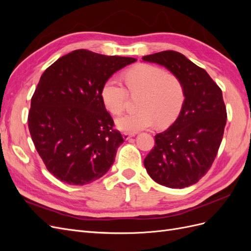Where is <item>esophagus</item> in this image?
Masks as SVG:
<instances>
[{
  "label": "esophagus",
  "instance_id": "34e87169",
  "mask_svg": "<svg viewBox=\"0 0 251 251\" xmlns=\"http://www.w3.org/2000/svg\"><path fill=\"white\" fill-rule=\"evenodd\" d=\"M133 136H134V134H131V133H126V132H124V133H123V137H124V139H126V140L130 139L131 137H133Z\"/></svg>",
  "mask_w": 251,
  "mask_h": 251
}]
</instances>
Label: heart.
Here are the masks:
<instances>
[{"label":"heart","instance_id":"heart-1","mask_svg":"<svg viewBox=\"0 0 251 251\" xmlns=\"http://www.w3.org/2000/svg\"><path fill=\"white\" fill-rule=\"evenodd\" d=\"M125 81L131 94H141L138 112L126 114L116 120L120 130L135 133L151 127L168 126L177 118L184 103L185 93L181 80L163 68L139 64L125 73ZM103 103L113 115L124 112L127 91L116 77H110L101 89Z\"/></svg>","mask_w":251,"mask_h":251}]
</instances>
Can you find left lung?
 Here are the masks:
<instances>
[{"label": "left lung", "instance_id": "left-lung-1", "mask_svg": "<svg viewBox=\"0 0 251 251\" xmlns=\"http://www.w3.org/2000/svg\"><path fill=\"white\" fill-rule=\"evenodd\" d=\"M142 59L168 68L181 80L185 93L176 121L155 136L144 168L159 184L191 186L208 172L223 138L227 113L222 91L206 71L177 51L158 52Z\"/></svg>", "mask_w": 251, "mask_h": 251}]
</instances>
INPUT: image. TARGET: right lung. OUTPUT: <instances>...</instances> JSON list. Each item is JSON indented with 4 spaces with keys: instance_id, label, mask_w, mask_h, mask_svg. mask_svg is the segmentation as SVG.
Returning a JSON list of instances; mask_svg holds the SVG:
<instances>
[{
    "instance_id": "1",
    "label": "right lung",
    "mask_w": 251,
    "mask_h": 251,
    "mask_svg": "<svg viewBox=\"0 0 251 251\" xmlns=\"http://www.w3.org/2000/svg\"><path fill=\"white\" fill-rule=\"evenodd\" d=\"M134 62L79 49L42 74L28 127L37 153L58 180L85 185L110 170L124 138L105 110L101 89L113 73Z\"/></svg>"
}]
</instances>
